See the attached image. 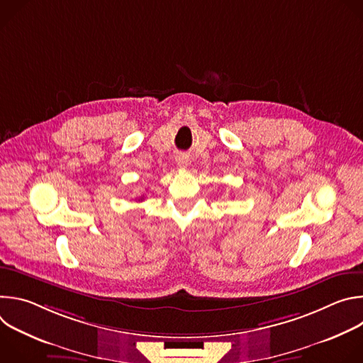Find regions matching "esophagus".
I'll use <instances>...</instances> for the list:
<instances>
[{
  "label": "esophagus",
  "instance_id": "34e87169",
  "mask_svg": "<svg viewBox=\"0 0 363 363\" xmlns=\"http://www.w3.org/2000/svg\"><path fill=\"white\" fill-rule=\"evenodd\" d=\"M177 162H178V165H179L181 168H186L188 164H189V160H188V157H185V155H178V157H177Z\"/></svg>",
  "mask_w": 363,
  "mask_h": 363
}]
</instances>
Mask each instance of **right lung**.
<instances>
[{"label":"right lung","mask_w":363,"mask_h":363,"mask_svg":"<svg viewBox=\"0 0 363 363\" xmlns=\"http://www.w3.org/2000/svg\"><path fill=\"white\" fill-rule=\"evenodd\" d=\"M142 199H143V196H139V198H138V201H142Z\"/></svg>","instance_id":"obj_1"}]
</instances>
